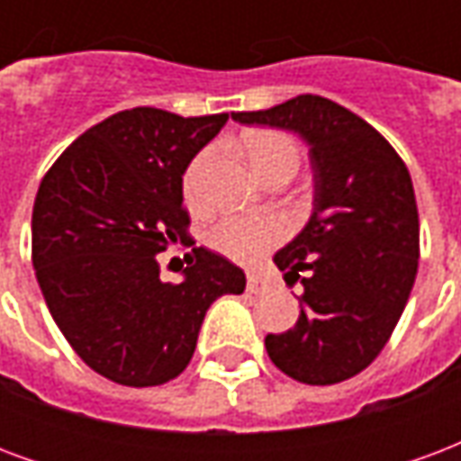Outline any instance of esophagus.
Masks as SVG:
<instances>
[{"label":"esophagus","instance_id":"esophagus-1","mask_svg":"<svg viewBox=\"0 0 461 461\" xmlns=\"http://www.w3.org/2000/svg\"><path fill=\"white\" fill-rule=\"evenodd\" d=\"M267 286H269V284H267V279H264V276L254 274V271H249V274H247V291H249V294H259V291H264Z\"/></svg>","mask_w":461,"mask_h":461}]
</instances>
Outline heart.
I'll use <instances>...</instances> for the list:
<instances>
[{
  "label": "heart",
  "mask_w": 461,
  "mask_h": 461,
  "mask_svg": "<svg viewBox=\"0 0 461 461\" xmlns=\"http://www.w3.org/2000/svg\"><path fill=\"white\" fill-rule=\"evenodd\" d=\"M241 150L249 160L251 170L257 175H267L276 167H294L299 165V148L291 140L286 132L279 131H251L241 138ZM207 155H200L192 162L190 170L185 175V192L192 197L197 172L204 165ZM284 240V227L281 221L271 217H224V220L210 231V247L224 254L227 259L240 261V264H254L259 261L267 251H271Z\"/></svg>",
  "instance_id": "b5f03b06"
}]
</instances>
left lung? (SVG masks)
Listing matches in <instances>:
<instances>
[{"mask_svg": "<svg viewBox=\"0 0 461 461\" xmlns=\"http://www.w3.org/2000/svg\"><path fill=\"white\" fill-rule=\"evenodd\" d=\"M231 118L301 135L313 170L309 221L274 254L303 294L296 326L264 339L271 363L306 385L357 375L393 336L417 276L420 220L405 162L373 125L321 95Z\"/></svg>", "mask_w": 461, "mask_h": 461, "instance_id": "left-lung-1", "label": "left lung"}]
</instances>
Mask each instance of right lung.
<instances>
[{"label": "right lung", "instance_id": "right-lung-1", "mask_svg": "<svg viewBox=\"0 0 461 461\" xmlns=\"http://www.w3.org/2000/svg\"><path fill=\"white\" fill-rule=\"evenodd\" d=\"M227 118L121 111L71 142L39 185L32 261L46 306L86 366L118 385L180 375L212 301L247 286L204 247L187 254L180 284H165L155 259L187 237L182 175Z\"/></svg>", "mask_w": 461, "mask_h": 461}]
</instances>
